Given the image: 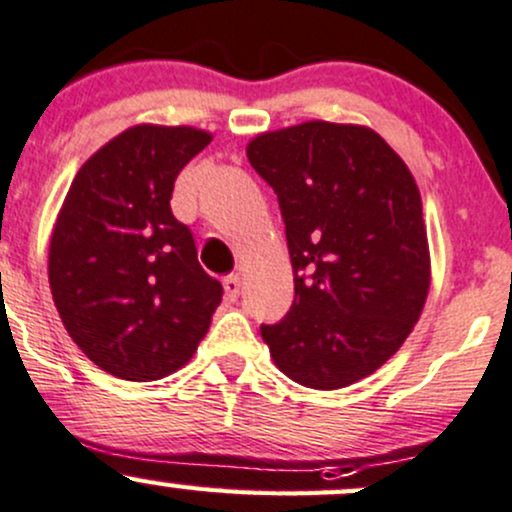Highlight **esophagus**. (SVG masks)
<instances>
[{
	"mask_svg": "<svg viewBox=\"0 0 512 512\" xmlns=\"http://www.w3.org/2000/svg\"><path fill=\"white\" fill-rule=\"evenodd\" d=\"M223 289H226L228 301L238 299L240 289H243V279H240V274H228V277L223 279Z\"/></svg>",
	"mask_w": 512,
	"mask_h": 512,
	"instance_id": "esophagus-1",
	"label": "esophagus"
}]
</instances>
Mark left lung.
Masks as SVG:
<instances>
[{
  "mask_svg": "<svg viewBox=\"0 0 512 512\" xmlns=\"http://www.w3.org/2000/svg\"><path fill=\"white\" fill-rule=\"evenodd\" d=\"M247 160L274 189L294 303L262 340L296 384L335 391L374 374L411 335L430 291L418 184L379 133L306 121L255 136Z\"/></svg>",
  "mask_w": 512,
  "mask_h": 512,
  "instance_id": "left-lung-1",
  "label": "left lung"
}]
</instances>
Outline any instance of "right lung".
<instances>
[{"label": "right lung", "mask_w": 512, "mask_h": 512, "mask_svg": "<svg viewBox=\"0 0 512 512\" xmlns=\"http://www.w3.org/2000/svg\"><path fill=\"white\" fill-rule=\"evenodd\" d=\"M211 138L194 126L126 128L80 167L55 218V308L84 355L119 379L182 369L221 303L223 286L170 209L174 179Z\"/></svg>", "instance_id": "obj_1"}]
</instances>
